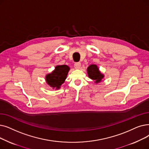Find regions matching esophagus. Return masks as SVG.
Wrapping results in <instances>:
<instances>
[{"instance_id": "34e87169", "label": "esophagus", "mask_w": 149, "mask_h": 149, "mask_svg": "<svg viewBox=\"0 0 149 149\" xmlns=\"http://www.w3.org/2000/svg\"><path fill=\"white\" fill-rule=\"evenodd\" d=\"M74 67L76 69H79L81 67V63H76L74 64Z\"/></svg>"}]
</instances>
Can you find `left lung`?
Masks as SVG:
<instances>
[{
    "mask_svg": "<svg viewBox=\"0 0 149 149\" xmlns=\"http://www.w3.org/2000/svg\"><path fill=\"white\" fill-rule=\"evenodd\" d=\"M87 72L88 77L96 83H100L104 77V75L100 72L97 66L95 64H91L87 68Z\"/></svg>",
    "mask_w": 149,
    "mask_h": 149,
    "instance_id": "1",
    "label": "left lung"
}]
</instances>
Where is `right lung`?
<instances>
[{
	"instance_id": "right-lung-1",
	"label": "right lung",
	"mask_w": 149,
	"mask_h": 149,
	"mask_svg": "<svg viewBox=\"0 0 149 149\" xmlns=\"http://www.w3.org/2000/svg\"><path fill=\"white\" fill-rule=\"evenodd\" d=\"M70 68L67 65L56 66L55 70L46 75V81L48 85L53 88L58 89L65 81Z\"/></svg>"
}]
</instances>
